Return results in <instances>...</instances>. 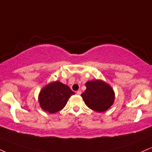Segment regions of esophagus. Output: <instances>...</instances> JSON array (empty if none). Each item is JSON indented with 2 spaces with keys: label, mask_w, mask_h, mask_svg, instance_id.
<instances>
[{
  "label": "esophagus",
  "mask_w": 152,
  "mask_h": 152,
  "mask_svg": "<svg viewBox=\"0 0 152 152\" xmlns=\"http://www.w3.org/2000/svg\"><path fill=\"white\" fill-rule=\"evenodd\" d=\"M76 94H77L78 95H81V91H80V90H79V91H78L77 92H76Z\"/></svg>",
  "instance_id": "esophagus-1"
}]
</instances>
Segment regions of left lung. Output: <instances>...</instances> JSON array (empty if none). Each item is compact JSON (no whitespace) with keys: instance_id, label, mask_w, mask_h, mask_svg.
<instances>
[{"instance_id":"obj_1","label":"left lung","mask_w":152,"mask_h":152,"mask_svg":"<svg viewBox=\"0 0 152 152\" xmlns=\"http://www.w3.org/2000/svg\"><path fill=\"white\" fill-rule=\"evenodd\" d=\"M86 89L81 96L89 108L103 113L110 108L115 98L113 88L102 80L88 81L85 83Z\"/></svg>"}]
</instances>
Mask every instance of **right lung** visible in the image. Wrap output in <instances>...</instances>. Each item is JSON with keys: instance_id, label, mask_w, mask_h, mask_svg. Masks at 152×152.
<instances>
[{"instance_id": "obj_1", "label": "right lung", "mask_w": 152, "mask_h": 152, "mask_svg": "<svg viewBox=\"0 0 152 152\" xmlns=\"http://www.w3.org/2000/svg\"><path fill=\"white\" fill-rule=\"evenodd\" d=\"M74 94L75 93L68 86L56 81L51 82L42 88L38 96V101L42 109L50 114H54L63 109L69 98Z\"/></svg>"}]
</instances>
